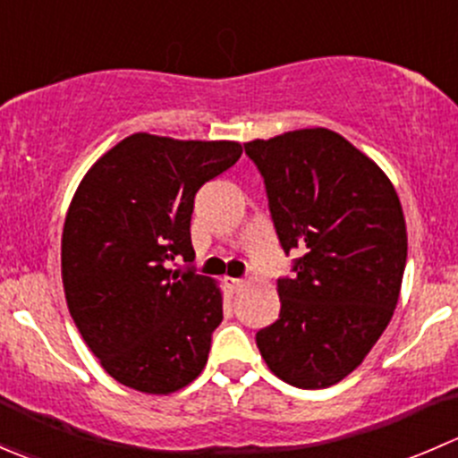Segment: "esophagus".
Segmentation results:
<instances>
[{
	"label": "esophagus",
	"mask_w": 458,
	"mask_h": 458,
	"mask_svg": "<svg viewBox=\"0 0 458 458\" xmlns=\"http://www.w3.org/2000/svg\"><path fill=\"white\" fill-rule=\"evenodd\" d=\"M225 285H228L230 293H239V290H243L246 281H243V279H234V276H225Z\"/></svg>",
	"instance_id": "34e87169"
}]
</instances>
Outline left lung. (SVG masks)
<instances>
[{
	"label": "left lung",
	"mask_w": 458,
	"mask_h": 458,
	"mask_svg": "<svg viewBox=\"0 0 458 458\" xmlns=\"http://www.w3.org/2000/svg\"><path fill=\"white\" fill-rule=\"evenodd\" d=\"M266 186L293 276L257 332L267 368L294 387H330L366 359L399 301L408 257L401 201L381 168L327 128L243 143Z\"/></svg>",
	"instance_id": "1"
}]
</instances>
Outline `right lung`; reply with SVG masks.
Masks as SVG:
<instances>
[{"instance_id": "obj_1", "label": "right lung", "mask_w": 458, "mask_h": 458, "mask_svg": "<svg viewBox=\"0 0 458 458\" xmlns=\"http://www.w3.org/2000/svg\"><path fill=\"white\" fill-rule=\"evenodd\" d=\"M239 157L237 141L137 132L81 179L64 224L62 279L72 321L114 381L168 394L206 366L221 293L170 263L195 261V195Z\"/></svg>"}]
</instances>
